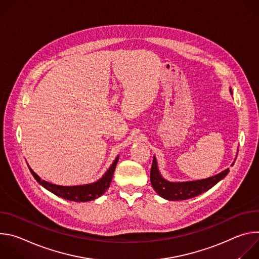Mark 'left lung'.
I'll list each match as a JSON object with an SVG mask.
<instances>
[{
	"label": "left lung",
	"mask_w": 259,
	"mask_h": 259,
	"mask_svg": "<svg viewBox=\"0 0 259 259\" xmlns=\"http://www.w3.org/2000/svg\"><path fill=\"white\" fill-rule=\"evenodd\" d=\"M230 91L233 94L232 89H230ZM233 165L234 163L232 164V166ZM229 172L230 169L228 168L214 176L205 179L183 182H171L166 180L161 175L158 168L157 159L154 157L150 179L153 189L158 193L159 196L169 201H182L195 198L207 192L208 190L213 188L217 182H219L221 179H224Z\"/></svg>",
	"instance_id": "obj_1"
}]
</instances>
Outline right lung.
Here are the masks:
<instances>
[{"instance_id": "1", "label": "right lung", "mask_w": 259, "mask_h": 259, "mask_svg": "<svg viewBox=\"0 0 259 259\" xmlns=\"http://www.w3.org/2000/svg\"><path fill=\"white\" fill-rule=\"evenodd\" d=\"M118 161H119V156L116 158L114 163L110 165V167L107 169V171L99 180L93 183L83 184V186H75V187H62V186H57V184L50 183L46 180H42L40 176L36 175L29 166L28 168L32 176L34 177V179L38 181L43 188H45L52 194L68 201L88 202V201H92L99 198L101 195H103L107 191L110 182H112L113 175H114Z\"/></svg>"}]
</instances>
